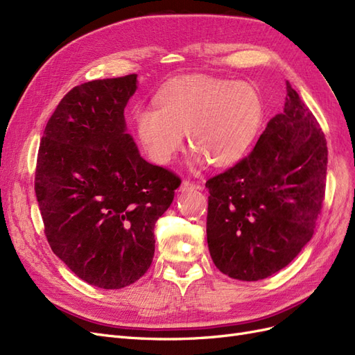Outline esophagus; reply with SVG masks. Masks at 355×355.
I'll use <instances>...</instances> for the list:
<instances>
[{
    "label": "esophagus",
    "instance_id": "34e87169",
    "mask_svg": "<svg viewBox=\"0 0 355 355\" xmlns=\"http://www.w3.org/2000/svg\"><path fill=\"white\" fill-rule=\"evenodd\" d=\"M182 192L184 191H194V189H201V187L200 185H197V184H194V182H189V180H184L182 182V185H180V188H179Z\"/></svg>",
    "mask_w": 355,
    "mask_h": 355
}]
</instances>
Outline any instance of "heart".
Here are the masks:
<instances>
[{
	"label": "heart",
	"instance_id": "obj_1",
	"mask_svg": "<svg viewBox=\"0 0 355 355\" xmlns=\"http://www.w3.org/2000/svg\"><path fill=\"white\" fill-rule=\"evenodd\" d=\"M155 106L135 112L139 142L153 161L167 164L188 133L192 163L230 166L250 148L262 121L259 94L247 83L185 78L161 92Z\"/></svg>",
	"mask_w": 355,
	"mask_h": 355
}]
</instances>
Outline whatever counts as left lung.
I'll list each match as a JSON object with an SVG mask.
<instances>
[{
    "label": "left lung",
    "instance_id": "left-lung-1",
    "mask_svg": "<svg viewBox=\"0 0 355 355\" xmlns=\"http://www.w3.org/2000/svg\"><path fill=\"white\" fill-rule=\"evenodd\" d=\"M271 118L240 163L206 182L207 244L218 270L257 282L283 270L313 239L326 191L324 133L286 83Z\"/></svg>",
    "mask_w": 355,
    "mask_h": 355
}]
</instances>
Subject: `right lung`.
Here are the masks:
<instances>
[{
	"label": "right lung",
	"instance_id": "right-lung-1",
	"mask_svg": "<svg viewBox=\"0 0 355 355\" xmlns=\"http://www.w3.org/2000/svg\"><path fill=\"white\" fill-rule=\"evenodd\" d=\"M137 75L84 83L60 101L41 139L35 194L47 241L81 280L133 284L151 266L154 227L180 179L145 161L124 108Z\"/></svg>",
	"mask_w": 355,
	"mask_h": 355
}]
</instances>
